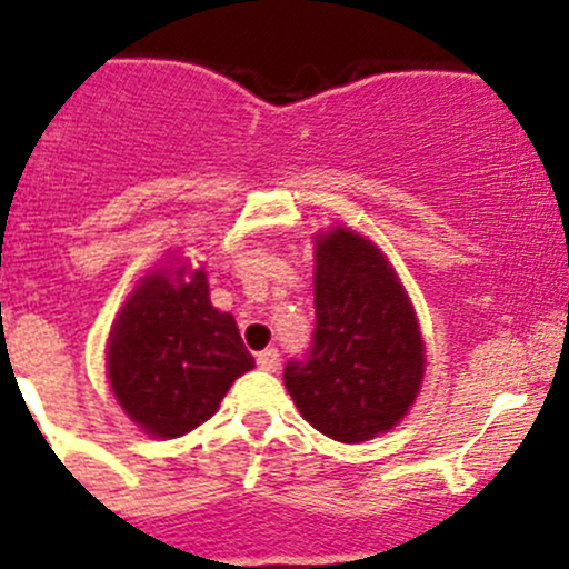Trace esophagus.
Listing matches in <instances>:
<instances>
[{"label": "esophagus", "mask_w": 569, "mask_h": 569, "mask_svg": "<svg viewBox=\"0 0 569 569\" xmlns=\"http://www.w3.org/2000/svg\"><path fill=\"white\" fill-rule=\"evenodd\" d=\"M258 367L263 369V372H278V367H280V352L274 350V347H267V350H261L258 352Z\"/></svg>", "instance_id": "34e87169"}]
</instances>
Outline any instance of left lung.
<instances>
[{
	"instance_id": "obj_1",
	"label": "left lung",
	"mask_w": 569,
	"mask_h": 569,
	"mask_svg": "<svg viewBox=\"0 0 569 569\" xmlns=\"http://www.w3.org/2000/svg\"><path fill=\"white\" fill-rule=\"evenodd\" d=\"M317 328L283 383L325 437L356 445L391 431L417 400L425 345L417 313L389 258L356 230L313 241Z\"/></svg>"
}]
</instances>
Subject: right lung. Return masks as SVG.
Wrapping results in <instances>:
<instances>
[{
  "instance_id": "1",
  "label": "right lung",
  "mask_w": 569,
  "mask_h": 569,
  "mask_svg": "<svg viewBox=\"0 0 569 569\" xmlns=\"http://www.w3.org/2000/svg\"><path fill=\"white\" fill-rule=\"evenodd\" d=\"M252 367L236 319L211 306L206 269L189 274L186 263L138 280L108 339L110 389L156 439L194 431Z\"/></svg>"
}]
</instances>
